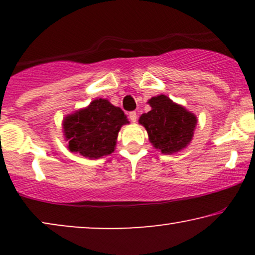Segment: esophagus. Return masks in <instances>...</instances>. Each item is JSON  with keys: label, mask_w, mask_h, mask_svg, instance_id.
<instances>
[{"label": "esophagus", "mask_w": 255, "mask_h": 255, "mask_svg": "<svg viewBox=\"0 0 255 255\" xmlns=\"http://www.w3.org/2000/svg\"><path fill=\"white\" fill-rule=\"evenodd\" d=\"M128 118H130L131 122H134L137 121V113L135 111H131V113H128Z\"/></svg>", "instance_id": "esophagus-1"}]
</instances>
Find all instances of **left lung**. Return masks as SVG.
<instances>
[{
	"mask_svg": "<svg viewBox=\"0 0 255 255\" xmlns=\"http://www.w3.org/2000/svg\"><path fill=\"white\" fill-rule=\"evenodd\" d=\"M152 110L142 114L139 123L148 133L149 141L165 154L179 152L189 144L194 135L196 117L165 95L148 101Z\"/></svg>",
	"mask_w": 255,
	"mask_h": 255,
	"instance_id": "8db88e82",
	"label": "left lung"
}]
</instances>
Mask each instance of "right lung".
<instances>
[{"label": "right lung", "mask_w": 255, "mask_h": 255, "mask_svg": "<svg viewBox=\"0 0 255 255\" xmlns=\"http://www.w3.org/2000/svg\"><path fill=\"white\" fill-rule=\"evenodd\" d=\"M128 123L123 110L108 100H95L88 108L64 120L68 148L90 159L114 152L122 125Z\"/></svg>", "instance_id": "right-lung-1"}]
</instances>
